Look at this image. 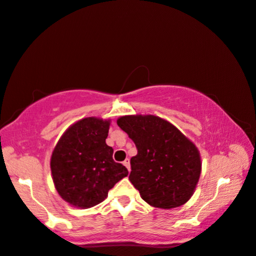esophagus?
I'll use <instances>...</instances> for the list:
<instances>
[{
	"label": "esophagus",
	"instance_id": "esophagus-1",
	"mask_svg": "<svg viewBox=\"0 0 256 256\" xmlns=\"http://www.w3.org/2000/svg\"><path fill=\"white\" fill-rule=\"evenodd\" d=\"M123 164H124L125 167L128 168V172L131 170V164H130V159H125L124 162H123Z\"/></svg>",
	"mask_w": 256,
	"mask_h": 256
}]
</instances>
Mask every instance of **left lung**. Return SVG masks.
<instances>
[{
    "label": "left lung",
    "mask_w": 256,
    "mask_h": 256,
    "mask_svg": "<svg viewBox=\"0 0 256 256\" xmlns=\"http://www.w3.org/2000/svg\"><path fill=\"white\" fill-rule=\"evenodd\" d=\"M118 125L138 149L128 180L141 198L162 209L190 200L201 174L200 154L174 125L152 115L123 116Z\"/></svg>",
    "instance_id": "8db88e82"
}]
</instances>
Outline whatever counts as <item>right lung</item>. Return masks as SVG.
<instances>
[{
  "mask_svg": "<svg viewBox=\"0 0 256 256\" xmlns=\"http://www.w3.org/2000/svg\"><path fill=\"white\" fill-rule=\"evenodd\" d=\"M110 120L86 118L68 128L52 154L55 188L64 201L78 208L102 202L108 190L128 172L112 159L106 144Z\"/></svg>",
  "mask_w": 256,
  "mask_h": 256,
  "instance_id": "1",
  "label": "right lung"
}]
</instances>
